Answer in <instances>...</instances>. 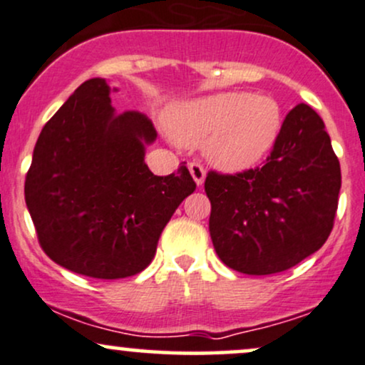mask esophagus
Here are the masks:
<instances>
[{
    "instance_id": "1",
    "label": "esophagus",
    "mask_w": 365,
    "mask_h": 365,
    "mask_svg": "<svg viewBox=\"0 0 365 365\" xmlns=\"http://www.w3.org/2000/svg\"><path fill=\"white\" fill-rule=\"evenodd\" d=\"M190 173H191V178L195 179L196 186H203L205 175H207L203 167H201L200 164H196V162H192V164H190Z\"/></svg>"
}]
</instances>
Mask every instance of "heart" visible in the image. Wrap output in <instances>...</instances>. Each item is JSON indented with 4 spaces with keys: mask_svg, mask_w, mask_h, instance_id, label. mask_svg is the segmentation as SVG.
Masks as SVG:
<instances>
[{
    "mask_svg": "<svg viewBox=\"0 0 365 365\" xmlns=\"http://www.w3.org/2000/svg\"><path fill=\"white\" fill-rule=\"evenodd\" d=\"M179 143L198 147L224 173L258 165L275 147L284 113L273 97L250 92H220L175 106L167 115Z\"/></svg>",
    "mask_w": 365,
    "mask_h": 365,
    "instance_id": "1",
    "label": "heart"
}]
</instances>
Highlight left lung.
<instances>
[{"instance_id":"left-lung-1","label":"left lung","mask_w":365,"mask_h":365,"mask_svg":"<svg viewBox=\"0 0 365 365\" xmlns=\"http://www.w3.org/2000/svg\"><path fill=\"white\" fill-rule=\"evenodd\" d=\"M340 187V162L323 119L307 104L295 106L263 167L207 175L218 258L246 275L295 267L327 242Z\"/></svg>"}]
</instances>
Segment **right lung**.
Segmentation results:
<instances>
[{
  "mask_svg": "<svg viewBox=\"0 0 365 365\" xmlns=\"http://www.w3.org/2000/svg\"><path fill=\"white\" fill-rule=\"evenodd\" d=\"M106 78L81 83L38 135L25 179V203L38 242L78 275L114 280L153 259L158 237L196 190L181 165L153 175L145 164L157 131L147 115L110 106Z\"/></svg>",
  "mask_w": 365,
  "mask_h": 365,
  "instance_id": "add662e5",
  "label": "right lung"
}]
</instances>
